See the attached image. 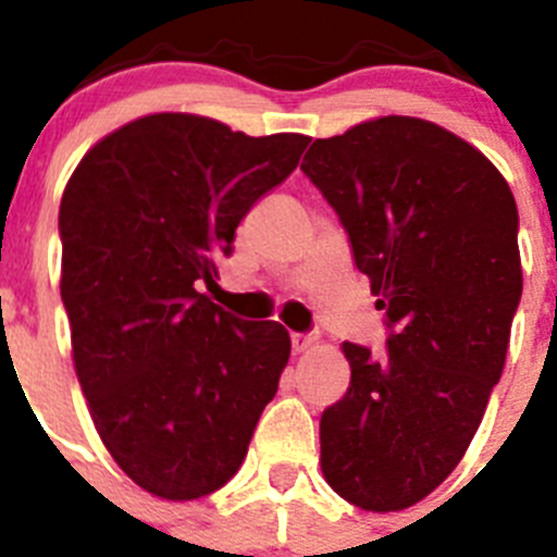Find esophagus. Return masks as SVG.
I'll list each match as a JSON object with an SVG mask.
<instances>
[{"label": "esophagus", "mask_w": 557, "mask_h": 557, "mask_svg": "<svg viewBox=\"0 0 557 557\" xmlns=\"http://www.w3.org/2000/svg\"><path fill=\"white\" fill-rule=\"evenodd\" d=\"M315 344V335L313 333H290V349L294 352H308L310 347Z\"/></svg>", "instance_id": "esophagus-1"}]
</instances>
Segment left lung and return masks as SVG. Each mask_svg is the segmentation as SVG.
I'll return each mask as SVG.
<instances>
[{
	"label": "left lung",
	"mask_w": 557,
	"mask_h": 557,
	"mask_svg": "<svg viewBox=\"0 0 557 557\" xmlns=\"http://www.w3.org/2000/svg\"><path fill=\"white\" fill-rule=\"evenodd\" d=\"M302 172L347 230L385 313V352L344 341L347 394L322 413V472L363 510L419 503L463 458L522 299L519 213L483 152L424 119L315 138Z\"/></svg>",
	"instance_id": "left-lung-1"
}]
</instances>
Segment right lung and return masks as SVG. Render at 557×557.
Wrapping results in <instances>:
<instances>
[{
    "label": "right lung",
    "mask_w": 557,
    "mask_h": 557,
    "mask_svg": "<svg viewBox=\"0 0 557 557\" xmlns=\"http://www.w3.org/2000/svg\"><path fill=\"white\" fill-rule=\"evenodd\" d=\"M308 141L154 113L102 138L63 191L60 297L74 369L108 453L154 497L222 488L277 394L288 330L244 322L202 288Z\"/></svg>",
    "instance_id": "1"
}]
</instances>
